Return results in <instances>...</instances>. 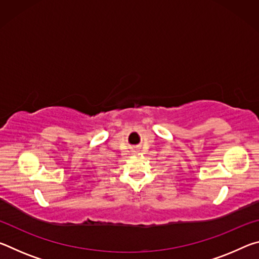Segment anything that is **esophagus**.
<instances>
[{"instance_id":"esophagus-1","label":"esophagus","mask_w":259,"mask_h":259,"mask_svg":"<svg viewBox=\"0 0 259 259\" xmlns=\"http://www.w3.org/2000/svg\"><path fill=\"white\" fill-rule=\"evenodd\" d=\"M138 153H139V151H138V150H133V151H131V154H133V155L138 154Z\"/></svg>"}]
</instances>
